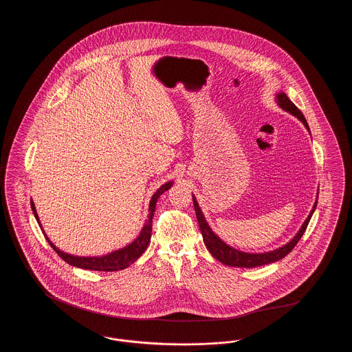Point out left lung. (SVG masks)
Masks as SVG:
<instances>
[{
  "instance_id": "left-lung-1",
  "label": "left lung",
  "mask_w": 352,
  "mask_h": 352,
  "mask_svg": "<svg viewBox=\"0 0 352 352\" xmlns=\"http://www.w3.org/2000/svg\"><path fill=\"white\" fill-rule=\"evenodd\" d=\"M277 102L278 105L285 109L286 112L292 113L293 116L301 120L303 122V125L306 126V129H309V125H307V121L306 118H303L301 111L290 101V99L286 96V94L284 92H280L277 94ZM192 201H194V208H195V214H197V218H198V223H199V228H201V234H203V241H204V245L207 247V250L210 251V253L219 260L220 263H223L224 265H228V267H236V268H256V267H261V265H267V264H272V263H276L281 258H284L286 254H289L292 250L297 245V243L300 241V239L302 237L303 232L306 231L307 228V224L310 221V219L313 217L314 211H316V207H317V201L314 203L313 206V210L310 211L307 219L303 221L302 224L301 230L297 232V234L287 243L283 245L281 248H277L274 251L264 252V253H248V252L237 251L232 248L231 245L226 244L219 236L212 232V230L210 228V226L207 224L206 219L201 214V207L198 204V201L195 199V197L192 195Z\"/></svg>"
}]
</instances>
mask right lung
Instances as JSON below:
<instances>
[{"mask_svg": "<svg viewBox=\"0 0 352 352\" xmlns=\"http://www.w3.org/2000/svg\"><path fill=\"white\" fill-rule=\"evenodd\" d=\"M173 186V182H166L162 184L151 197V203H149V215H148V220L145 221L141 234L137 236V239L134 240L133 243H131L129 245L118 250V251L111 252L109 254L105 256H100V257H79V256H74L69 253H65L63 251H59L52 243L50 239L47 237V234H45V231L42 230L41 221L36 215V210L34 206L33 199L30 201L32 204V210H33L34 217L36 219L42 232L45 234L46 240L49 241L51 248L56 252L62 260H65L67 264L76 267V268L88 269V270H99V272H116V270H121V269L128 268L131 264H133L134 261L145 252L148 248L149 243H151V221H153V215L155 211V204L158 198L168 191V188Z\"/></svg>", "mask_w": 352, "mask_h": 352, "instance_id": "obj_1", "label": "right lung"}]
</instances>
